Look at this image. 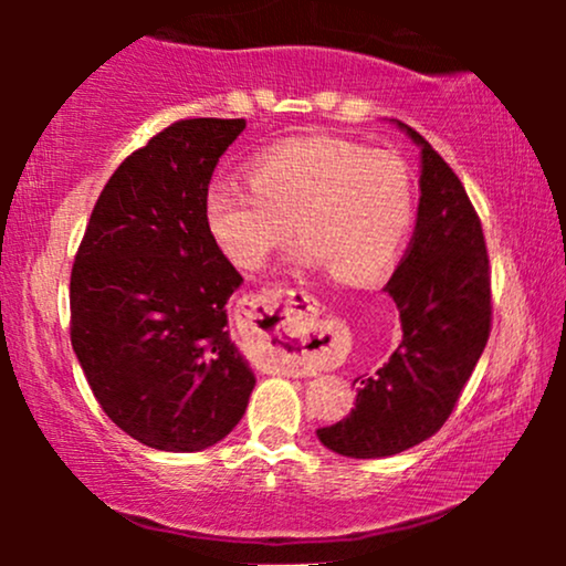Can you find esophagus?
Returning a JSON list of instances; mask_svg holds the SVG:
<instances>
[{
	"instance_id": "1",
	"label": "esophagus",
	"mask_w": 566,
	"mask_h": 566,
	"mask_svg": "<svg viewBox=\"0 0 566 566\" xmlns=\"http://www.w3.org/2000/svg\"><path fill=\"white\" fill-rule=\"evenodd\" d=\"M254 314V335H258L283 370L308 376L312 366L304 360L308 343L316 337V301L304 291L273 289L250 301Z\"/></svg>"
}]
</instances>
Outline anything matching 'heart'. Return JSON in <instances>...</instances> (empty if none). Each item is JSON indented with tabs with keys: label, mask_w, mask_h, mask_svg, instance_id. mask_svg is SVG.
Listing matches in <instances>:
<instances>
[{
	"label": "heart",
	"mask_w": 566,
	"mask_h": 566,
	"mask_svg": "<svg viewBox=\"0 0 566 566\" xmlns=\"http://www.w3.org/2000/svg\"><path fill=\"white\" fill-rule=\"evenodd\" d=\"M203 219L239 270H258L301 239L293 260L324 265L339 283H370L389 270L415 221L407 161L335 136L283 138L250 161V182L216 177Z\"/></svg>",
	"instance_id": "1"
}]
</instances>
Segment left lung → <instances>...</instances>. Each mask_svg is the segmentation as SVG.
<instances>
[{
  "mask_svg": "<svg viewBox=\"0 0 566 566\" xmlns=\"http://www.w3.org/2000/svg\"><path fill=\"white\" fill-rule=\"evenodd\" d=\"M420 208L407 254L386 291L399 308L401 343L389 363L363 378L355 409L319 428L329 451L384 459L443 428L492 332V270L482 221L459 175L417 134Z\"/></svg>",
  "mask_w": 566,
  "mask_h": 566,
  "instance_id": "obj_1",
  "label": "left lung"
}]
</instances>
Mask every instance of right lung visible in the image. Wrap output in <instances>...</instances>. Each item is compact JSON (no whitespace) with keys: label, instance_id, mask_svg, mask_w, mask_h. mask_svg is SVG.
Here are the masks:
<instances>
[{"label":"right lung","instance_id":"obj_1","mask_svg":"<svg viewBox=\"0 0 566 566\" xmlns=\"http://www.w3.org/2000/svg\"><path fill=\"white\" fill-rule=\"evenodd\" d=\"M244 118L177 120L99 192L69 285L72 347L103 412L138 443L192 453L242 420L254 376L227 332L242 275L203 198Z\"/></svg>","mask_w":566,"mask_h":566}]
</instances>
